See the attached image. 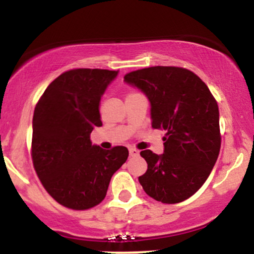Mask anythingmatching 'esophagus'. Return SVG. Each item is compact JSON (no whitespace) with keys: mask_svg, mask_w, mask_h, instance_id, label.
<instances>
[{"mask_svg":"<svg viewBox=\"0 0 254 254\" xmlns=\"http://www.w3.org/2000/svg\"><path fill=\"white\" fill-rule=\"evenodd\" d=\"M129 153H130V156H137L139 154V151L135 149V148H131V149L129 150Z\"/></svg>","mask_w":254,"mask_h":254,"instance_id":"34e87169","label":"esophagus"}]
</instances>
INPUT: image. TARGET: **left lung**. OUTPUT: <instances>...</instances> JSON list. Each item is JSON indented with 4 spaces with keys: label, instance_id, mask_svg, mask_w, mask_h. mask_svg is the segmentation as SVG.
Wrapping results in <instances>:
<instances>
[{
    "label": "left lung",
    "instance_id": "1",
    "mask_svg": "<svg viewBox=\"0 0 254 254\" xmlns=\"http://www.w3.org/2000/svg\"><path fill=\"white\" fill-rule=\"evenodd\" d=\"M124 81L149 100L151 127L167 131L164 154L141 151L148 170L138 177L139 184L159 202L188 199L208 179L220 153L216 100L196 74L178 66L131 71Z\"/></svg>",
    "mask_w": 254,
    "mask_h": 254
}]
</instances>
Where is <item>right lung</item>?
Instances as JSON below:
<instances>
[{
  "instance_id": "obj_1",
  "label": "right lung",
  "mask_w": 254,
  "mask_h": 254,
  "mask_svg": "<svg viewBox=\"0 0 254 254\" xmlns=\"http://www.w3.org/2000/svg\"><path fill=\"white\" fill-rule=\"evenodd\" d=\"M118 70L74 69L45 89L33 115L32 159L45 190L66 208L86 210L106 196L111 178L129 156L127 148L105 150L90 142L101 127V97Z\"/></svg>"
}]
</instances>
